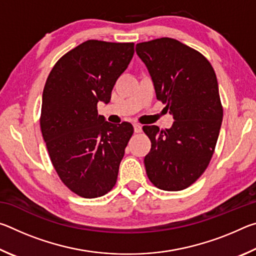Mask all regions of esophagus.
Listing matches in <instances>:
<instances>
[{
	"label": "esophagus",
	"mask_w": 256,
	"mask_h": 256,
	"mask_svg": "<svg viewBox=\"0 0 256 256\" xmlns=\"http://www.w3.org/2000/svg\"><path fill=\"white\" fill-rule=\"evenodd\" d=\"M133 128H134V132H136V133H141L142 126H141L140 124H134Z\"/></svg>",
	"instance_id": "1"
}]
</instances>
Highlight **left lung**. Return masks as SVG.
<instances>
[{
	"label": "left lung",
	"instance_id": "left-lung-1",
	"mask_svg": "<svg viewBox=\"0 0 256 256\" xmlns=\"http://www.w3.org/2000/svg\"><path fill=\"white\" fill-rule=\"evenodd\" d=\"M136 50L175 120L170 128L144 126L151 141L146 175L160 190H182L204 172L214 152L224 115L216 73L201 53L172 38L138 42Z\"/></svg>",
	"mask_w": 256,
	"mask_h": 256
}]
</instances>
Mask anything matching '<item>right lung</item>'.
I'll return each instance as SVG.
<instances>
[{
	"label": "right lung",
	"instance_id": "1",
	"mask_svg": "<svg viewBox=\"0 0 256 256\" xmlns=\"http://www.w3.org/2000/svg\"><path fill=\"white\" fill-rule=\"evenodd\" d=\"M133 54V42L86 40L63 55L46 80L42 134L60 180L79 196H105L118 180L134 130L107 122L97 104L110 102Z\"/></svg>",
	"mask_w": 256,
	"mask_h": 256
}]
</instances>
